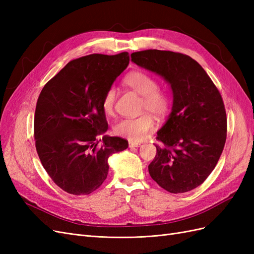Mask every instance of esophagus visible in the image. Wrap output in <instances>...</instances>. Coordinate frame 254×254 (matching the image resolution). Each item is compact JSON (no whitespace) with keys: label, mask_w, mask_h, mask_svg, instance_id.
Wrapping results in <instances>:
<instances>
[{"label":"esophagus","mask_w":254,"mask_h":254,"mask_svg":"<svg viewBox=\"0 0 254 254\" xmlns=\"http://www.w3.org/2000/svg\"><path fill=\"white\" fill-rule=\"evenodd\" d=\"M140 146H141V144H140V143L132 142V141H130V142H129V147H130V148H133V147H140Z\"/></svg>","instance_id":"1"}]
</instances>
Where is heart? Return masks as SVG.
Returning a JSON list of instances; mask_svg holds the SVG:
<instances>
[{
    "label": "heart",
    "instance_id": "b5f03b06",
    "mask_svg": "<svg viewBox=\"0 0 254 254\" xmlns=\"http://www.w3.org/2000/svg\"><path fill=\"white\" fill-rule=\"evenodd\" d=\"M125 83L143 97L142 109L148 110L157 117H163L171 108V98L165 91L160 90L157 79L148 73L136 71L130 73L125 78ZM118 91L113 86L107 90L103 98V110L111 114L114 110ZM155 127V120L148 113L137 118L122 119L115 123V134L126 137L130 141H142Z\"/></svg>",
    "mask_w": 254,
    "mask_h": 254
}]
</instances>
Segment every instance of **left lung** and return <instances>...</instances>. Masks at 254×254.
Returning <instances> with one entry per match:
<instances>
[{"label":"left lung","instance_id":"8db88e82","mask_svg":"<svg viewBox=\"0 0 254 254\" xmlns=\"http://www.w3.org/2000/svg\"><path fill=\"white\" fill-rule=\"evenodd\" d=\"M131 61L160 75L171 86L172 112L157 132L164 147L148 165L151 178L173 194L200 186L225 147L227 115L216 86L196 60L181 53L147 50Z\"/></svg>","mask_w":254,"mask_h":254}]
</instances>
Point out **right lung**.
Masks as SVG:
<instances>
[{
  "label": "right lung",
  "mask_w": 254,
  "mask_h": 254,
  "mask_svg": "<svg viewBox=\"0 0 254 254\" xmlns=\"http://www.w3.org/2000/svg\"><path fill=\"white\" fill-rule=\"evenodd\" d=\"M129 64V55L92 54L72 60L43 87L37 101L36 149L52 180L72 195H88L102 186L108 159L128 147L108 130L103 98ZM101 141V140H99Z\"/></svg>",
  "instance_id": "1"
}]
</instances>
